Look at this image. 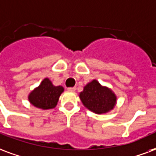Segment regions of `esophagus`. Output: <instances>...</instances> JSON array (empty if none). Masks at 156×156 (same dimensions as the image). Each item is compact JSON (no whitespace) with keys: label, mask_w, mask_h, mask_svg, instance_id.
I'll use <instances>...</instances> for the list:
<instances>
[{"label":"esophagus","mask_w":156,"mask_h":156,"mask_svg":"<svg viewBox=\"0 0 156 156\" xmlns=\"http://www.w3.org/2000/svg\"><path fill=\"white\" fill-rule=\"evenodd\" d=\"M68 90H69V91H70V92H74L75 90H76V87H69V88H68Z\"/></svg>","instance_id":"34e87169"}]
</instances>
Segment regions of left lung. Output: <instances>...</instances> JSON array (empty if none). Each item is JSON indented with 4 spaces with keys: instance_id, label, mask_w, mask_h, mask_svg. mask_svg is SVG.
I'll use <instances>...</instances> for the list:
<instances>
[{
    "instance_id": "obj_1",
    "label": "left lung",
    "mask_w": 156,
    "mask_h": 156,
    "mask_svg": "<svg viewBox=\"0 0 156 156\" xmlns=\"http://www.w3.org/2000/svg\"><path fill=\"white\" fill-rule=\"evenodd\" d=\"M79 98L84 107L96 114L107 113L116 103V94L110 88L101 86L96 79L83 87Z\"/></svg>"
}]
</instances>
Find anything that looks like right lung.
<instances>
[{"instance_id":"1","label":"right lung","mask_w":156,"mask_h":156,"mask_svg":"<svg viewBox=\"0 0 156 156\" xmlns=\"http://www.w3.org/2000/svg\"><path fill=\"white\" fill-rule=\"evenodd\" d=\"M63 92L62 86H55L49 78H44L39 87L34 88L28 96L31 104L35 107L48 110L55 108L61 93Z\"/></svg>"}]
</instances>
